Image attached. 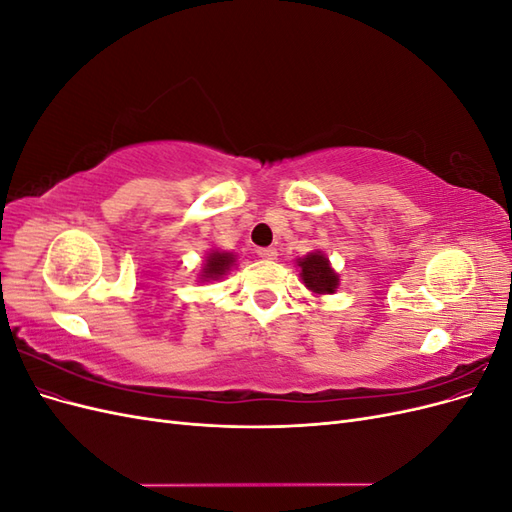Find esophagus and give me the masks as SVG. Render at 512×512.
<instances>
[{"label":"esophagus","instance_id":"34e87169","mask_svg":"<svg viewBox=\"0 0 512 512\" xmlns=\"http://www.w3.org/2000/svg\"><path fill=\"white\" fill-rule=\"evenodd\" d=\"M256 254H258V258H265V260H275L277 258L275 247H258Z\"/></svg>","mask_w":512,"mask_h":512}]
</instances>
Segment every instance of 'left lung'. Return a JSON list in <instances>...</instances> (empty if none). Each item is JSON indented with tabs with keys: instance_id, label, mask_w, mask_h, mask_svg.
<instances>
[{
	"instance_id": "1",
	"label": "left lung",
	"mask_w": 512,
	"mask_h": 512,
	"mask_svg": "<svg viewBox=\"0 0 512 512\" xmlns=\"http://www.w3.org/2000/svg\"><path fill=\"white\" fill-rule=\"evenodd\" d=\"M299 267H301V280L309 290H314L318 294H329V292H335V288L339 286L337 273L329 267V260L320 252H314L307 258L299 260Z\"/></svg>"
}]
</instances>
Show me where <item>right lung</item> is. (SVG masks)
Instances as JSON below:
<instances>
[{
	"label": "right lung",
	"mask_w": 512,
	"mask_h": 512,
	"mask_svg": "<svg viewBox=\"0 0 512 512\" xmlns=\"http://www.w3.org/2000/svg\"><path fill=\"white\" fill-rule=\"evenodd\" d=\"M232 262H235V256L228 254V252H213L207 256V265L203 269V277L205 280H218V277H222L230 267Z\"/></svg>",
	"instance_id": "add662e5"
}]
</instances>
